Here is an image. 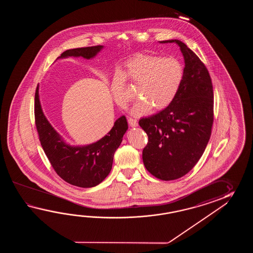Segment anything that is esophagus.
I'll use <instances>...</instances> for the list:
<instances>
[{
	"label": "esophagus",
	"mask_w": 253,
	"mask_h": 253,
	"mask_svg": "<svg viewBox=\"0 0 253 253\" xmlns=\"http://www.w3.org/2000/svg\"><path fill=\"white\" fill-rule=\"evenodd\" d=\"M128 123L130 125V126H132V127L138 126L137 120L135 119H132V118H128Z\"/></svg>",
	"instance_id": "obj_1"
}]
</instances>
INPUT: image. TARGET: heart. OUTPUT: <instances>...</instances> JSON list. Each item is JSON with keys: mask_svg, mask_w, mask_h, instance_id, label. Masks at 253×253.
I'll list each match as a JSON object with an SVG mask.
<instances>
[{"mask_svg": "<svg viewBox=\"0 0 253 253\" xmlns=\"http://www.w3.org/2000/svg\"><path fill=\"white\" fill-rule=\"evenodd\" d=\"M123 74L117 73L111 81L114 99L121 108H126L131 99L126 91L125 78L139 84L140 97L131 108L134 116L149 113L153 107L161 110L167 108L176 97L183 81L182 62L175 58H162L154 55L139 54L126 62Z\"/></svg>", "mask_w": 253, "mask_h": 253, "instance_id": "1", "label": "heart"}]
</instances>
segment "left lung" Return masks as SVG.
Here are the masks:
<instances>
[{"instance_id": "8db88e82", "label": "left lung", "mask_w": 253, "mask_h": 253, "mask_svg": "<svg viewBox=\"0 0 253 253\" xmlns=\"http://www.w3.org/2000/svg\"><path fill=\"white\" fill-rule=\"evenodd\" d=\"M172 42L180 47L184 59L182 86L167 108L139 121L148 136L144 165L164 181L182 177L193 169L210 140L213 122V90L208 70L181 41L160 42Z\"/></svg>"}]
</instances>
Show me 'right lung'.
Segmentation results:
<instances>
[{"label":"right lung","instance_id":"obj_1","mask_svg":"<svg viewBox=\"0 0 253 253\" xmlns=\"http://www.w3.org/2000/svg\"><path fill=\"white\" fill-rule=\"evenodd\" d=\"M103 48L104 46L98 45L71 48L57 59L69 57L93 59ZM34 114L41 145L59 176L67 183L82 188L94 187L108 176L112 168L114 154L128 128L125 116L115 121L113 127L101 139L89 145H71L54 129L43 113L39 85L35 92Z\"/></svg>","mask_w":253,"mask_h":253}]
</instances>
